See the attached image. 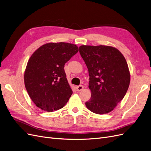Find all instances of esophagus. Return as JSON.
I'll use <instances>...</instances> for the list:
<instances>
[{
    "instance_id": "obj_1",
    "label": "esophagus",
    "mask_w": 151,
    "mask_h": 151,
    "mask_svg": "<svg viewBox=\"0 0 151 151\" xmlns=\"http://www.w3.org/2000/svg\"><path fill=\"white\" fill-rule=\"evenodd\" d=\"M83 88H84V86L83 85H79V86L76 87V89H77V91H81L83 89Z\"/></svg>"
}]
</instances>
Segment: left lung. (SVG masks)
Returning a JSON list of instances; mask_svg holds the SVG:
<instances>
[{"label":"left lung","instance_id":"obj_1","mask_svg":"<svg viewBox=\"0 0 151 151\" xmlns=\"http://www.w3.org/2000/svg\"><path fill=\"white\" fill-rule=\"evenodd\" d=\"M79 53L88 68L91 97L86 106L94 113L111 111L124 98L130 75L127 61L116 48L82 45Z\"/></svg>","mask_w":151,"mask_h":151}]
</instances>
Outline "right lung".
I'll list each match as a JSON object with an SVG mask.
<instances>
[{
    "label": "right lung",
    "mask_w": 151,
    "mask_h": 151,
    "mask_svg": "<svg viewBox=\"0 0 151 151\" xmlns=\"http://www.w3.org/2000/svg\"><path fill=\"white\" fill-rule=\"evenodd\" d=\"M78 51L74 44L49 43L31 56L24 72V84L36 106L52 112L67 103L72 91L66 78L64 65Z\"/></svg>",
    "instance_id": "obj_1"
}]
</instances>
